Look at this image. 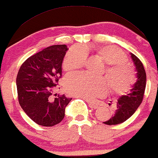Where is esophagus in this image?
I'll list each match as a JSON object with an SVG mask.
<instances>
[{
	"label": "esophagus",
	"mask_w": 158,
	"mask_h": 158,
	"mask_svg": "<svg viewBox=\"0 0 158 158\" xmlns=\"http://www.w3.org/2000/svg\"><path fill=\"white\" fill-rule=\"evenodd\" d=\"M86 101H87V102L88 103V105H89V106H90V108H97L99 107V105L97 104V103H94V102H90V101H88V100H87L86 99Z\"/></svg>",
	"instance_id": "34e87169"
}]
</instances>
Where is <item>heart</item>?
<instances>
[{"instance_id":"b5f03b06","label":"heart","mask_w":158,"mask_h":158,"mask_svg":"<svg viewBox=\"0 0 158 158\" xmlns=\"http://www.w3.org/2000/svg\"><path fill=\"white\" fill-rule=\"evenodd\" d=\"M97 52L108 64L106 73L110 80L112 90L117 94H125L135 80L133 70L126 63L127 55L119 48L113 45L100 48ZM86 60L87 54L84 48L73 47L64 56L63 69L65 71L79 70L85 65ZM64 85L65 91L71 95L90 99L106 93L110 88V83L106 77L78 73L65 77Z\"/></svg>"}]
</instances>
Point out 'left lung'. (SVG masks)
<instances>
[{"mask_svg":"<svg viewBox=\"0 0 158 158\" xmlns=\"http://www.w3.org/2000/svg\"><path fill=\"white\" fill-rule=\"evenodd\" d=\"M136 71V82L132 85L127 95H122L117 99V109L112 117L104 122L107 125H116L124 122L130 118L142 102L147 83V75L141 61L133 53H130Z\"/></svg>","mask_w":158,"mask_h":158,"instance_id":"1","label":"left lung"}]
</instances>
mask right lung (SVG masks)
<instances>
[{
  "label": "right lung",
  "mask_w": 158,
  "mask_h": 158,
  "mask_svg": "<svg viewBox=\"0 0 158 158\" xmlns=\"http://www.w3.org/2000/svg\"><path fill=\"white\" fill-rule=\"evenodd\" d=\"M68 50L65 45L45 48L29 57L21 65L16 77L19 104L37 124L53 127L65 116V108L72 98L64 94L52 97L62 76V63Z\"/></svg>",
  "instance_id": "obj_1"
}]
</instances>
